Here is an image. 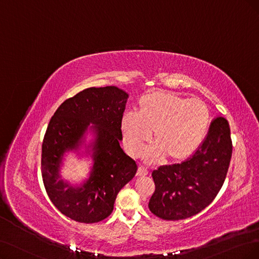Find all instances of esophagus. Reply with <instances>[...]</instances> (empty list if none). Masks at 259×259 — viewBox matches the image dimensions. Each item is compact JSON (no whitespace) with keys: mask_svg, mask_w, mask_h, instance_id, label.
Masks as SVG:
<instances>
[{"mask_svg":"<svg viewBox=\"0 0 259 259\" xmlns=\"http://www.w3.org/2000/svg\"><path fill=\"white\" fill-rule=\"evenodd\" d=\"M147 174H148L147 169L144 168V167H142V166H140L138 171H137V176L138 177H145V176H147Z\"/></svg>","mask_w":259,"mask_h":259,"instance_id":"34e87169","label":"esophagus"}]
</instances>
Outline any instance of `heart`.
Wrapping results in <instances>:
<instances>
[{
	"instance_id": "1",
	"label": "heart",
	"mask_w": 259,
	"mask_h": 259,
	"mask_svg": "<svg viewBox=\"0 0 259 259\" xmlns=\"http://www.w3.org/2000/svg\"><path fill=\"white\" fill-rule=\"evenodd\" d=\"M209 109L198 98L185 97L164 91L144 94L138 102V113L121 118L124 147L132 157L139 156L150 140L145 155L150 162L163 158L171 163L188 159L202 143L209 122Z\"/></svg>"
}]
</instances>
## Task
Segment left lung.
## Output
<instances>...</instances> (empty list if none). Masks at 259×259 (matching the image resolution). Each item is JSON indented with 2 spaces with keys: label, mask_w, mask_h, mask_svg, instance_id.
I'll list each match as a JSON object with an SVG mask.
<instances>
[{
  "label": "left lung",
  "mask_w": 259,
  "mask_h": 259,
  "mask_svg": "<svg viewBox=\"0 0 259 259\" xmlns=\"http://www.w3.org/2000/svg\"><path fill=\"white\" fill-rule=\"evenodd\" d=\"M232 152L229 124L225 118L217 117L202 145L189 159L152 171L156 189L149 199L150 211L167 221L202 211L221 190Z\"/></svg>",
  "instance_id": "left-lung-1"
}]
</instances>
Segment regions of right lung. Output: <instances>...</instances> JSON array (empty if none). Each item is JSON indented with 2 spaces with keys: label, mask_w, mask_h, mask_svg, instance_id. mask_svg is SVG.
Here are the masks:
<instances>
[{
  "label": "right lung",
  "mask_w": 259,
  "mask_h": 259,
  "mask_svg": "<svg viewBox=\"0 0 259 259\" xmlns=\"http://www.w3.org/2000/svg\"><path fill=\"white\" fill-rule=\"evenodd\" d=\"M128 97L116 86L86 89L65 100L47 128L41 149L44 185L53 205L73 221L90 224L108 218L118 192L137 173L136 161L120 147ZM88 131L94 139L86 146ZM82 146L93 166L89 178L74 186L61 179L60 166L66 152H78Z\"/></svg>",
  "instance_id": "obj_1"
}]
</instances>
